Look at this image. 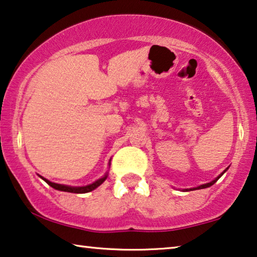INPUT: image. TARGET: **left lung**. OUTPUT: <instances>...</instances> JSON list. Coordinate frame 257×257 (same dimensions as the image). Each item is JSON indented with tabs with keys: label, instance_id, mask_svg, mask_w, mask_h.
<instances>
[{
	"label": "left lung",
	"instance_id": "obj_1",
	"mask_svg": "<svg viewBox=\"0 0 257 257\" xmlns=\"http://www.w3.org/2000/svg\"><path fill=\"white\" fill-rule=\"evenodd\" d=\"M225 171H226V170H225ZM224 171V172H225ZM224 172H223V173H221L220 175H219V177H218L216 180H213V181L212 182H210V183H205V185H202V186H200V187H197V188H195V189H203V188H208V187H210V186H212L213 185V183L214 182H217V180L218 179H219L220 177H221V175H223L224 174Z\"/></svg>",
	"mask_w": 257,
	"mask_h": 257
}]
</instances>
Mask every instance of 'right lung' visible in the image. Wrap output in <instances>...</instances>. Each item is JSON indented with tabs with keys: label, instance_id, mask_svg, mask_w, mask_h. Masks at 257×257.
I'll return each instance as SVG.
<instances>
[{
	"label": "right lung",
	"instance_id": "obj_1",
	"mask_svg": "<svg viewBox=\"0 0 257 257\" xmlns=\"http://www.w3.org/2000/svg\"><path fill=\"white\" fill-rule=\"evenodd\" d=\"M43 180H45L46 182L48 183L49 186L53 187L54 189H57V190H61V191H68V193H75V194H84V193H89V191H92L93 189L97 188V187H99L101 185L102 182L105 181L106 178H107V174L105 175L104 178L99 179L97 180V181L91 183V185L89 186H85V187H69V186H64V185H59V183H54V182H51L48 181V180H46L45 178L40 177Z\"/></svg>",
	"mask_w": 257,
	"mask_h": 257
}]
</instances>
